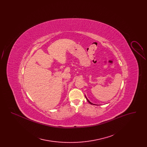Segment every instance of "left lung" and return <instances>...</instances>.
<instances>
[{
	"instance_id": "8db88e82",
	"label": "left lung",
	"mask_w": 147,
	"mask_h": 147,
	"mask_svg": "<svg viewBox=\"0 0 147 147\" xmlns=\"http://www.w3.org/2000/svg\"><path fill=\"white\" fill-rule=\"evenodd\" d=\"M85 98H86V100H87V101H88V102H89V104H91V105H95V104H92V102H90V101H89V100H88V98H86V96H85Z\"/></svg>"
}]
</instances>
